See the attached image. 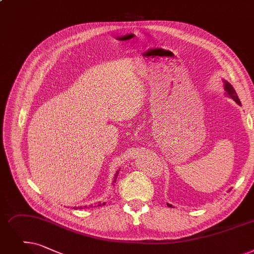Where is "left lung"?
Segmentation results:
<instances>
[{"instance_id":"8db88e82","label":"left lung","mask_w":254,"mask_h":254,"mask_svg":"<svg viewBox=\"0 0 254 254\" xmlns=\"http://www.w3.org/2000/svg\"><path fill=\"white\" fill-rule=\"evenodd\" d=\"M225 90L227 91V94L233 98V100H235L239 105L241 104L240 103V100H239V97H238V94H237V92H236V90L234 89V87L231 86L229 83H227V82H225ZM168 206H171L169 203L167 204Z\"/></svg>"}]
</instances>
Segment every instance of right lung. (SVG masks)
I'll return each mask as SVG.
<instances>
[{
  "instance_id": "obj_1",
  "label": "right lung",
  "mask_w": 254,
  "mask_h": 254,
  "mask_svg": "<svg viewBox=\"0 0 254 254\" xmlns=\"http://www.w3.org/2000/svg\"><path fill=\"white\" fill-rule=\"evenodd\" d=\"M117 173H118V172H117ZM115 178H116V176H115ZM104 204H105V203H103V205H104ZM100 205H101V204H100ZM85 207H86V206H85ZM82 208H83V207H82Z\"/></svg>"
}]
</instances>
